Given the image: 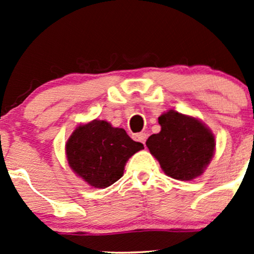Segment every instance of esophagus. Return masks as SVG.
I'll list each match as a JSON object with an SVG mask.
<instances>
[{"label": "esophagus", "mask_w": 254, "mask_h": 254, "mask_svg": "<svg viewBox=\"0 0 254 254\" xmlns=\"http://www.w3.org/2000/svg\"><path fill=\"white\" fill-rule=\"evenodd\" d=\"M133 138H135L136 141H138V142H141V143L145 144V141H147V138H148V133H145V132L136 133V135L133 136Z\"/></svg>", "instance_id": "esophagus-1"}]
</instances>
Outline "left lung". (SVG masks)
<instances>
[{"label":"left lung","instance_id":"8db88e82","mask_svg":"<svg viewBox=\"0 0 254 254\" xmlns=\"http://www.w3.org/2000/svg\"><path fill=\"white\" fill-rule=\"evenodd\" d=\"M159 133L147 139L148 149L162 171L177 180L202 176L215 153V136L200 119L168 110L159 117Z\"/></svg>","mask_w":254,"mask_h":254}]
</instances>
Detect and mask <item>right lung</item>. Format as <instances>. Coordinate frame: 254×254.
<instances>
[{
    "mask_svg": "<svg viewBox=\"0 0 254 254\" xmlns=\"http://www.w3.org/2000/svg\"><path fill=\"white\" fill-rule=\"evenodd\" d=\"M143 144L130 138L127 131L93 119L75 127L65 143L69 167L95 189H106L121 179L127 160Z\"/></svg>",
    "mask_w": 254,
    "mask_h": 254,
    "instance_id": "right-lung-1",
    "label": "right lung"
}]
</instances>
